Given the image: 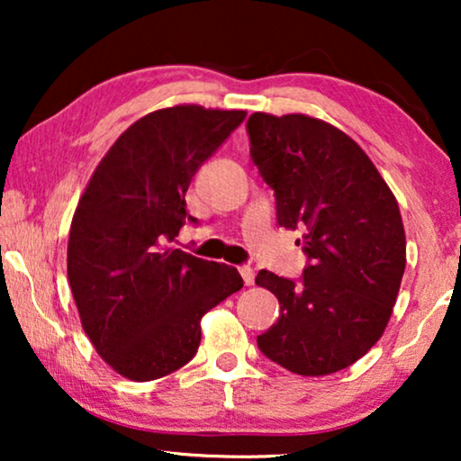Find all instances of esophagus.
I'll use <instances>...</instances> for the list:
<instances>
[{
  "mask_svg": "<svg viewBox=\"0 0 461 461\" xmlns=\"http://www.w3.org/2000/svg\"><path fill=\"white\" fill-rule=\"evenodd\" d=\"M239 273H241L245 285H254V279H256L254 268H251V267H241V268H239Z\"/></svg>",
  "mask_w": 461,
  "mask_h": 461,
  "instance_id": "1",
  "label": "esophagus"
}]
</instances>
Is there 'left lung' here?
I'll use <instances>...</instances> for the list:
<instances>
[{
	"instance_id": "1",
	"label": "left lung",
	"mask_w": 461,
	"mask_h": 461,
	"mask_svg": "<svg viewBox=\"0 0 461 461\" xmlns=\"http://www.w3.org/2000/svg\"><path fill=\"white\" fill-rule=\"evenodd\" d=\"M248 134L276 222L302 232L308 258L298 281L258 273L281 304L258 348L298 375L336 374L382 338L393 314L405 273L399 203L365 150L321 119L254 113Z\"/></svg>"
}]
</instances>
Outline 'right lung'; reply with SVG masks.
Segmentation results:
<instances>
[{"mask_svg":"<svg viewBox=\"0 0 461 461\" xmlns=\"http://www.w3.org/2000/svg\"><path fill=\"white\" fill-rule=\"evenodd\" d=\"M245 111L180 104L130 125L71 222L67 273L81 325L117 374L149 382L197 355L201 317L243 287L237 268L176 249L197 169Z\"/></svg>","mask_w":461,"mask_h":461,"instance_id":"right-lung-1","label":"right lung"}]
</instances>
